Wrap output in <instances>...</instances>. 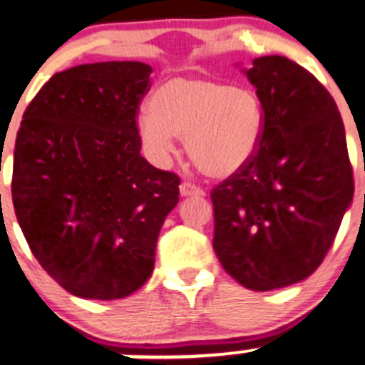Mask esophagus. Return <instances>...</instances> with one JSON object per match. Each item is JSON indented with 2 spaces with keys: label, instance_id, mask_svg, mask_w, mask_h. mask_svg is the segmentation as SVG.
Instances as JSON below:
<instances>
[{
  "label": "esophagus",
  "instance_id": "esophagus-1",
  "mask_svg": "<svg viewBox=\"0 0 365 365\" xmlns=\"http://www.w3.org/2000/svg\"><path fill=\"white\" fill-rule=\"evenodd\" d=\"M180 190V195L182 197H202L204 192L199 188V186L192 185V182H182V185L179 186Z\"/></svg>",
  "mask_w": 365,
  "mask_h": 365
}]
</instances>
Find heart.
Instances as JSON below:
<instances>
[{"instance_id": "obj_1", "label": "heart", "mask_w": 365, "mask_h": 365, "mask_svg": "<svg viewBox=\"0 0 365 365\" xmlns=\"http://www.w3.org/2000/svg\"><path fill=\"white\" fill-rule=\"evenodd\" d=\"M263 133L259 98L210 76H175L159 86L140 120V136L158 159L185 138L186 154L207 177L224 179L247 165Z\"/></svg>"}]
</instances>
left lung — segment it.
<instances>
[{"mask_svg":"<svg viewBox=\"0 0 365 365\" xmlns=\"http://www.w3.org/2000/svg\"><path fill=\"white\" fill-rule=\"evenodd\" d=\"M245 73L263 133L247 165L211 190L213 249L232 279L265 292L315 272L355 182L344 123L324 86L281 55L255 58Z\"/></svg>","mask_w":365,"mask_h":365,"instance_id":"8db88e82","label":"left lung"}]
</instances>
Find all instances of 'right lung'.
I'll list each match as a JSON object with an SVG mask.
<instances>
[{
    "label": "right lung",
    "instance_id": "right-lung-1",
    "mask_svg": "<svg viewBox=\"0 0 365 365\" xmlns=\"http://www.w3.org/2000/svg\"><path fill=\"white\" fill-rule=\"evenodd\" d=\"M150 73L130 61L55 73L17 130V222L41 267L76 297L110 301L141 289L179 202L177 173L140 154L136 118Z\"/></svg>",
    "mask_w": 365,
    "mask_h": 365
}]
</instances>
